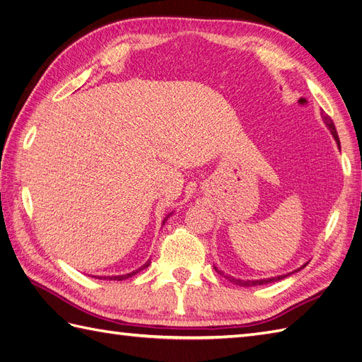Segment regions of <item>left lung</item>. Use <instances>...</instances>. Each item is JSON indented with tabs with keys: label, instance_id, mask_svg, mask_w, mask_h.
Segmentation results:
<instances>
[{
	"label": "left lung",
	"instance_id": "1",
	"mask_svg": "<svg viewBox=\"0 0 362 362\" xmlns=\"http://www.w3.org/2000/svg\"><path fill=\"white\" fill-rule=\"evenodd\" d=\"M322 115V120H324V124L327 125V128L330 129V133L333 134V137H335V141H337V144H338V146H339V137H338V133H337V128H335V124H333V120L330 119V116H327V115H324V113H321ZM305 266V264H304ZM214 269L220 274V275H225L223 272L221 271H218L217 267L214 266ZM287 275H281V276H275V278H267V280H255V281H243V280H237V278H234V276H229V275H225V278H228V280L230 281V283H234V284H237V286H260V284H266V283H271V281H276V280H283V278H286Z\"/></svg>",
	"mask_w": 362,
	"mask_h": 362
}]
</instances>
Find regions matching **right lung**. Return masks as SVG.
Listing matches in <instances>:
<instances>
[{
	"mask_svg": "<svg viewBox=\"0 0 362 362\" xmlns=\"http://www.w3.org/2000/svg\"><path fill=\"white\" fill-rule=\"evenodd\" d=\"M171 216V214H170ZM168 216V217H170ZM168 217H166V218H168ZM166 218L163 220V223H165V221H166ZM148 266H150V262H146L142 267H139V269L137 271H134V272H132V274H125V275H117V276H111V280H117V281H122V280H127V278H129V276H133L134 274H137L139 271H142V269H145V267H148Z\"/></svg>",
	"mask_w": 362,
	"mask_h": 362,
	"instance_id": "1",
	"label": "right lung"
}]
</instances>
